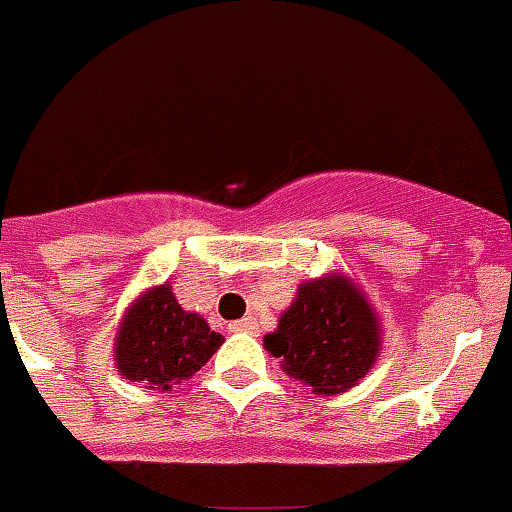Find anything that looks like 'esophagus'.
Returning <instances> with one entry per match:
<instances>
[{
  "mask_svg": "<svg viewBox=\"0 0 512 512\" xmlns=\"http://www.w3.org/2000/svg\"><path fill=\"white\" fill-rule=\"evenodd\" d=\"M230 330H233V333H259V323L253 318H243L230 323Z\"/></svg>",
  "mask_w": 512,
  "mask_h": 512,
  "instance_id": "obj_1",
  "label": "esophagus"
}]
</instances>
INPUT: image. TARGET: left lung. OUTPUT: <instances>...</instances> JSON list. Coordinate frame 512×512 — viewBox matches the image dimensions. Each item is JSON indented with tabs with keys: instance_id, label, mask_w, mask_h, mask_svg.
Masks as SVG:
<instances>
[{
	"instance_id": "obj_1",
	"label": "left lung",
	"mask_w": 512,
	"mask_h": 512,
	"mask_svg": "<svg viewBox=\"0 0 512 512\" xmlns=\"http://www.w3.org/2000/svg\"><path fill=\"white\" fill-rule=\"evenodd\" d=\"M264 348L284 374L315 395H338L361 382L382 354V318L343 271L307 279Z\"/></svg>"
}]
</instances>
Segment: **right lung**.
<instances>
[{
  "label": "right lung",
  "instance_id": "add662e5",
  "mask_svg": "<svg viewBox=\"0 0 512 512\" xmlns=\"http://www.w3.org/2000/svg\"><path fill=\"white\" fill-rule=\"evenodd\" d=\"M223 341L200 312L184 310L171 284L164 282L140 292L122 312L112 356L122 379L161 392L192 379Z\"/></svg>",
  "mask_w": 512,
  "mask_h": 512
}]
</instances>
